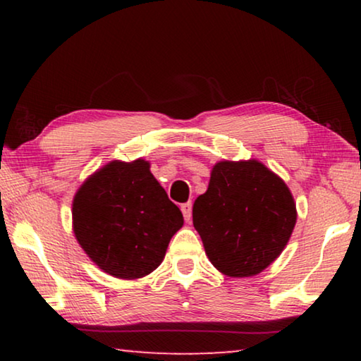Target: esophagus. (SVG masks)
<instances>
[{
	"label": "esophagus",
	"instance_id": "esophagus-1",
	"mask_svg": "<svg viewBox=\"0 0 361 361\" xmlns=\"http://www.w3.org/2000/svg\"><path fill=\"white\" fill-rule=\"evenodd\" d=\"M181 212H183V216H185L186 221H188V223L191 221V218H192V204H191V202L183 204V205H181Z\"/></svg>",
	"mask_w": 361,
	"mask_h": 361
}]
</instances>
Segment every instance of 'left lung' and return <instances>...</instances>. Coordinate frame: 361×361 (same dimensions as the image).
<instances>
[{"label": "left lung", "instance_id": "obj_1", "mask_svg": "<svg viewBox=\"0 0 361 361\" xmlns=\"http://www.w3.org/2000/svg\"><path fill=\"white\" fill-rule=\"evenodd\" d=\"M192 223L219 272L252 277L276 261L296 224L285 181L258 161H221L195 199Z\"/></svg>", "mask_w": 361, "mask_h": 361}]
</instances>
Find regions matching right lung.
<instances>
[{
    "label": "right lung",
    "mask_w": 361,
    "mask_h": 361,
    "mask_svg": "<svg viewBox=\"0 0 361 361\" xmlns=\"http://www.w3.org/2000/svg\"><path fill=\"white\" fill-rule=\"evenodd\" d=\"M183 215L149 172V162L113 161L82 183L73 199V231L109 276L133 280L161 264Z\"/></svg>",
    "instance_id": "add662e5"
}]
</instances>
